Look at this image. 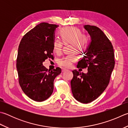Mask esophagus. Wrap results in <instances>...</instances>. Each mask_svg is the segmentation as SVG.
I'll use <instances>...</instances> for the list:
<instances>
[{
  "label": "esophagus",
  "instance_id": "34e87169",
  "mask_svg": "<svg viewBox=\"0 0 128 128\" xmlns=\"http://www.w3.org/2000/svg\"><path fill=\"white\" fill-rule=\"evenodd\" d=\"M67 70L66 69H64V68H62V72H66V71Z\"/></svg>",
  "mask_w": 128,
  "mask_h": 128
}]
</instances>
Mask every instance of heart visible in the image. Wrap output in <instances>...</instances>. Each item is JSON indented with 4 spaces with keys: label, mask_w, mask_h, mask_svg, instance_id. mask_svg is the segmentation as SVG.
Here are the masks:
<instances>
[{
    "label": "heart",
    "mask_w": 128,
    "mask_h": 128,
    "mask_svg": "<svg viewBox=\"0 0 128 128\" xmlns=\"http://www.w3.org/2000/svg\"><path fill=\"white\" fill-rule=\"evenodd\" d=\"M60 36L64 44L72 43V51H80L87 46L89 37L87 35L82 34L81 30L76 27H67L60 32ZM63 43L59 39H56L53 42V50L56 53L61 52ZM77 57L74 54H70L59 59L58 63L59 66L68 68L72 62L76 61Z\"/></svg>",
    "instance_id": "obj_1"
}]
</instances>
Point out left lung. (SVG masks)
Returning a JSON list of instances; mask_svg holds the SVG:
<instances>
[{
	"label": "left lung",
	"mask_w": 128,
	"mask_h": 128,
	"mask_svg": "<svg viewBox=\"0 0 128 128\" xmlns=\"http://www.w3.org/2000/svg\"><path fill=\"white\" fill-rule=\"evenodd\" d=\"M84 28L90 36L91 42L77 68H87L88 72L72 70L70 84L74 98L87 104L97 99L106 88L115 60L113 46L103 32L96 26L85 25Z\"/></svg>",
	"instance_id": "obj_1"
}]
</instances>
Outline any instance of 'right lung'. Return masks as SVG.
I'll return each instance as SVG.
<instances>
[{
    "label": "right lung",
    "instance_id": "1",
    "mask_svg": "<svg viewBox=\"0 0 128 128\" xmlns=\"http://www.w3.org/2000/svg\"><path fill=\"white\" fill-rule=\"evenodd\" d=\"M58 26L42 22L22 37L18 48L16 69L19 82L26 96L36 102L51 96L54 80L61 73L56 68L50 70L42 66L48 58H53L55 31Z\"/></svg>",
    "mask_w": 128,
    "mask_h": 128
}]
</instances>
